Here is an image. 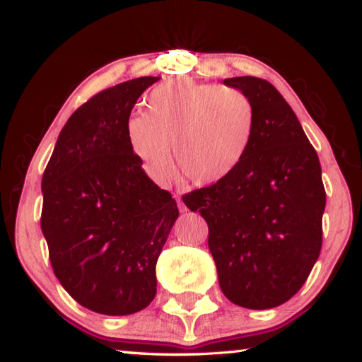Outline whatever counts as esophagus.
I'll return each instance as SVG.
<instances>
[{"label": "esophagus", "instance_id": "1", "mask_svg": "<svg viewBox=\"0 0 362 362\" xmlns=\"http://www.w3.org/2000/svg\"><path fill=\"white\" fill-rule=\"evenodd\" d=\"M175 199H177V204H179V209H180V213H187V206L185 204H183V202H182V198L177 195L175 197Z\"/></svg>", "mask_w": 362, "mask_h": 362}]
</instances>
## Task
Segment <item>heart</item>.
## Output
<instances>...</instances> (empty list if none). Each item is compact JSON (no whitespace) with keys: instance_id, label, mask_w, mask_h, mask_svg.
I'll return each mask as SVG.
<instances>
[{"instance_id":"obj_1","label":"heart","mask_w":362,"mask_h":362,"mask_svg":"<svg viewBox=\"0 0 362 362\" xmlns=\"http://www.w3.org/2000/svg\"><path fill=\"white\" fill-rule=\"evenodd\" d=\"M257 128L252 97L229 86L177 79L148 97V115L127 120L125 136L149 175L174 174L170 148L180 174L195 185H218L245 159Z\"/></svg>"}]
</instances>
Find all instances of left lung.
I'll return each mask as SVG.
<instances>
[{"instance_id": "8db88e82", "label": "left lung", "mask_w": 362, "mask_h": 362, "mask_svg": "<svg viewBox=\"0 0 362 362\" xmlns=\"http://www.w3.org/2000/svg\"><path fill=\"white\" fill-rule=\"evenodd\" d=\"M257 109L245 159L229 179L183 197L208 223L221 291L235 305L272 309L302 288L322 249L325 188L319 156L268 81L224 79Z\"/></svg>"}]
</instances>
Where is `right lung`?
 <instances>
[{
	"label": "right lung",
	"instance_id": "1",
	"mask_svg": "<svg viewBox=\"0 0 362 362\" xmlns=\"http://www.w3.org/2000/svg\"><path fill=\"white\" fill-rule=\"evenodd\" d=\"M159 76L102 90L68 118L42 177V233L66 293L104 315L143 310L156 296V263L179 218L125 136L132 109Z\"/></svg>",
	"mask_w": 362,
	"mask_h": 362
}]
</instances>
